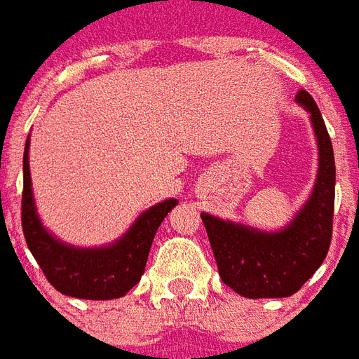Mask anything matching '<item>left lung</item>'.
Segmentation results:
<instances>
[{
  "instance_id": "8db88e82",
  "label": "left lung",
  "mask_w": 359,
  "mask_h": 359,
  "mask_svg": "<svg viewBox=\"0 0 359 359\" xmlns=\"http://www.w3.org/2000/svg\"><path fill=\"white\" fill-rule=\"evenodd\" d=\"M294 100L310 114L318 144V175L304 205L274 232L201 213L220 280L247 299H281L297 293L321 266L331 243L333 146L314 98L301 91Z\"/></svg>"
}]
</instances>
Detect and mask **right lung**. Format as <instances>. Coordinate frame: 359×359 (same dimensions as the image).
Instances as JSON below:
<instances>
[{
    "mask_svg": "<svg viewBox=\"0 0 359 359\" xmlns=\"http://www.w3.org/2000/svg\"><path fill=\"white\" fill-rule=\"evenodd\" d=\"M30 137L22 159V230L28 249L47 280L66 297L85 301H110L129 293L144 274L154 236L167 213L179 203L169 198L148 207L135 219L129 230L112 243L78 247L66 243L47 230L34 201L30 175Z\"/></svg>",
    "mask_w": 359,
    "mask_h": 359,
    "instance_id": "1",
    "label": "right lung"
}]
</instances>
